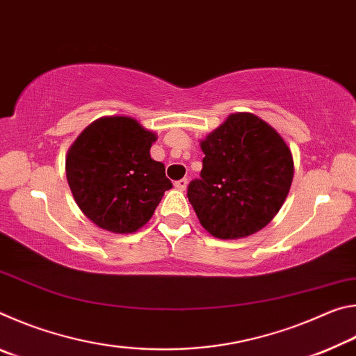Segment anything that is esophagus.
I'll use <instances>...</instances> for the list:
<instances>
[{"mask_svg": "<svg viewBox=\"0 0 356 356\" xmlns=\"http://www.w3.org/2000/svg\"><path fill=\"white\" fill-rule=\"evenodd\" d=\"M186 184H188V180H186V179H180V180H177L176 184H174V186H176V188L180 190V191H185Z\"/></svg>", "mask_w": 356, "mask_h": 356, "instance_id": "34e87169", "label": "esophagus"}]
</instances>
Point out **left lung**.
Listing matches in <instances>:
<instances>
[{
  "label": "left lung",
  "instance_id": "8db88e82",
  "mask_svg": "<svg viewBox=\"0 0 356 356\" xmlns=\"http://www.w3.org/2000/svg\"><path fill=\"white\" fill-rule=\"evenodd\" d=\"M201 179L188 201L216 238H243L280 212L293 179L292 152L272 125L252 113H234L201 141Z\"/></svg>",
  "mask_w": 356,
  "mask_h": 356
}]
</instances>
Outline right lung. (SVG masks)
Segmentation results:
<instances>
[{"label":"right lung","instance_id":"obj_1","mask_svg":"<svg viewBox=\"0 0 356 356\" xmlns=\"http://www.w3.org/2000/svg\"><path fill=\"white\" fill-rule=\"evenodd\" d=\"M156 140L129 116H105L89 124L65 156V176L81 212L95 226L131 234L152 218L172 188L165 165L150 156Z\"/></svg>","mask_w":356,"mask_h":356}]
</instances>
